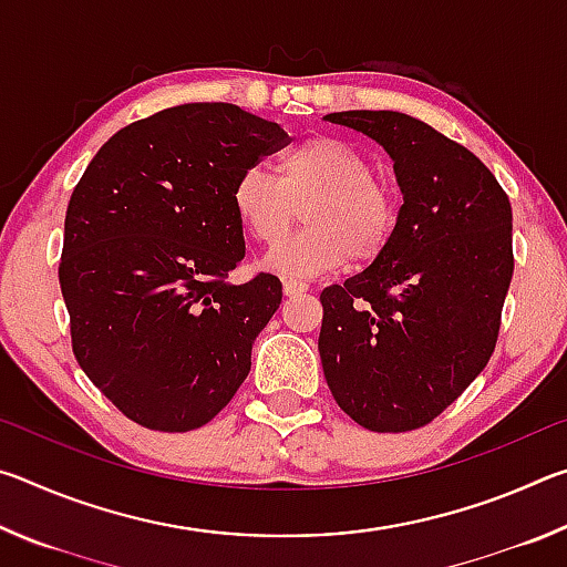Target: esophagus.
<instances>
[{
	"label": "esophagus",
	"mask_w": 567,
	"mask_h": 567,
	"mask_svg": "<svg viewBox=\"0 0 567 567\" xmlns=\"http://www.w3.org/2000/svg\"><path fill=\"white\" fill-rule=\"evenodd\" d=\"M282 287H285L287 297H297V295H305L307 290H310V285H307L305 280H295V277H285Z\"/></svg>",
	"instance_id": "1"
}]
</instances>
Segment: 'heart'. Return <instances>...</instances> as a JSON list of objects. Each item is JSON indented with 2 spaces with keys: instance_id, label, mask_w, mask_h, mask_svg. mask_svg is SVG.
Returning a JSON list of instances; mask_svg holds the SVG:
<instances>
[{
  "instance_id": "obj_1",
  "label": "heart",
  "mask_w": 567,
  "mask_h": 567,
  "mask_svg": "<svg viewBox=\"0 0 567 567\" xmlns=\"http://www.w3.org/2000/svg\"><path fill=\"white\" fill-rule=\"evenodd\" d=\"M300 206L308 227L267 260L285 275L378 260L400 227L398 189L372 175L360 150L334 137L305 140L275 162L272 175L245 169L233 187L237 223L262 247L281 241Z\"/></svg>"
}]
</instances>
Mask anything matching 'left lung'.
Returning a JSON list of instances; mask_svg holds the SVG:
<instances>
[{
  "label": "left lung",
  "instance_id": "left-lung-1",
  "mask_svg": "<svg viewBox=\"0 0 567 567\" xmlns=\"http://www.w3.org/2000/svg\"><path fill=\"white\" fill-rule=\"evenodd\" d=\"M395 162L400 227L368 270L324 287L320 358L372 433L433 422L491 360L513 280V209L467 147L402 112H332Z\"/></svg>",
  "mask_w": 567,
  "mask_h": 567
}]
</instances>
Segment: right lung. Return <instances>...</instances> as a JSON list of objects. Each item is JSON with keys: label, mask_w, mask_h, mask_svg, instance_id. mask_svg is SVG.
Instances as JSON below:
<instances>
[{"label": "right lung", "mask_w": 567, "mask_h": 567, "mask_svg": "<svg viewBox=\"0 0 567 567\" xmlns=\"http://www.w3.org/2000/svg\"><path fill=\"white\" fill-rule=\"evenodd\" d=\"M287 142L237 104H179L122 127L76 182L60 260L72 350L137 425L203 427L245 382L282 282H227L245 257L233 187Z\"/></svg>", "instance_id": "obj_1"}]
</instances>
